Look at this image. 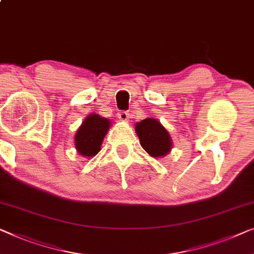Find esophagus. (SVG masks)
<instances>
[{
	"mask_svg": "<svg viewBox=\"0 0 254 254\" xmlns=\"http://www.w3.org/2000/svg\"><path fill=\"white\" fill-rule=\"evenodd\" d=\"M118 118L121 121H127L128 118H129V113H128L127 111H121L118 113Z\"/></svg>",
	"mask_w": 254,
	"mask_h": 254,
	"instance_id": "esophagus-1",
	"label": "esophagus"
}]
</instances>
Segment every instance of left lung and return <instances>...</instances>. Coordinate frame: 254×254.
I'll list each match as a JSON object with an SVG mask.
<instances>
[{
    "mask_svg": "<svg viewBox=\"0 0 254 254\" xmlns=\"http://www.w3.org/2000/svg\"><path fill=\"white\" fill-rule=\"evenodd\" d=\"M142 148L153 158L164 157L171 151L172 138L159 121L153 118H146L135 126Z\"/></svg>",
    "mask_w": 254,
    "mask_h": 254,
    "instance_id": "left-lung-1",
    "label": "left lung"
}]
</instances>
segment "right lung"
<instances>
[{"label":"right lung","mask_w":254,"mask_h":254,"mask_svg":"<svg viewBox=\"0 0 254 254\" xmlns=\"http://www.w3.org/2000/svg\"><path fill=\"white\" fill-rule=\"evenodd\" d=\"M111 126L109 119L98 115H89L83 120L74 136L75 149L83 157H94L101 151L109 128Z\"/></svg>","instance_id":"1"}]
</instances>
